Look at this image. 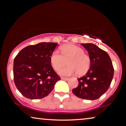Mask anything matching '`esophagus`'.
Listing matches in <instances>:
<instances>
[{
    "instance_id": "34e87169",
    "label": "esophagus",
    "mask_w": 126,
    "mask_h": 126,
    "mask_svg": "<svg viewBox=\"0 0 126 126\" xmlns=\"http://www.w3.org/2000/svg\"><path fill=\"white\" fill-rule=\"evenodd\" d=\"M61 79H62V80H68V78L61 77Z\"/></svg>"
}]
</instances>
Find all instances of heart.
<instances>
[{
  "label": "heart",
  "instance_id": "obj_1",
  "mask_svg": "<svg viewBox=\"0 0 126 126\" xmlns=\"http://www.w3.org/2000/svg\"><path fill=\"white\" fill-rule=\"evenodd\" d=\"M60 49L61 54L55 50L50 57V64L55 71L63 66L65 61H67V67L59 69L58 73L59 75L69 76L76 72L78 75H82L86 73L90 66L91 61L88 55L84 54L83 49L74 44H68L62 46Z\"/></svg>",
  "mask_w": 126,
  "mask_h": 126
}]
</instances>
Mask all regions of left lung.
Segmentation results:
<instances>
[{
  "instance_id": "1",
  "label": "left lung",
  "mask_w": 126,
  "mask_h": 126,
  "mask_svg": "<svg viewBox=\"0 0 126 126\" xmlns=\"http://www.w3.org/2000/svg\"><path fill=\"white\" fill-rule=\"evenodd\" d=\"M88 51L90 68L82 77L78 78V86L72 90L80 98L95 100L108 90L114 74V69L109 55L92 43L81 44Z\"/></svg>"
}]
</instances>
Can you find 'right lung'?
<instances>
[{
    "instance_id": "right-lung-1",
    "label": "right lung",
    "mask_w": 126,
    "mask_h": 126,
    "mask_svg": "<svg viewBox=\"0 0 126 126\" xmlns=\"http://www.w3.org/2000/svg\"><path fill=\"white\" fill-rule=\"evenodd\" d=\"M58 44L42 42L21 50L14 61V81L23 95L41 99L49 94L61 79L51 65L50 57Z\"/></svg>"
}]
</instances>
